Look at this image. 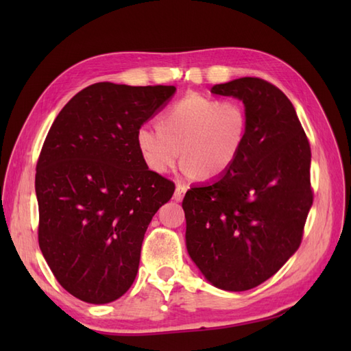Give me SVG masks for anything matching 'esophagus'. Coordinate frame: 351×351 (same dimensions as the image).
<instances>
[{"label":"esophagus","mask_w":351,"mask_h":351,"mask_svg":"<svg viewBox=\"0 0 351 351\" xmlns=\"http://www.w3.org/2000/svg\"><path fill=\"white\" fill-rule=\"evenodd\" d=\"M187 189L189 187L186 184H177L176 186V192H174V200L182 202L184 195H186V192H187Z\"/></svg>","instance_id":"34e87169"}]
</instances>
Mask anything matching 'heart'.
<instances>
[{"mask_svg":"<svg viewBox=\"0 0 351 351\" xmlns=\"http://www.w3.org/2000/svg\"><path fill=\"white\" fill-rule=\"evenodd\" d=\"M158 121L159 127H137L134 141L143 162L159 174L174 168L182 151L184 174L221 177L246 145L247 114L237 101L192 92L169 105Z\"/></svg>","mask_w":351,"mask_h":351,"instance_id":"b5f03b06","label":"heart"}]
</instances>
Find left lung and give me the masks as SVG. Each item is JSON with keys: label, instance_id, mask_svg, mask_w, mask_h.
I'll return each mask as SVG.
<instances>
[{"label": "left lung", "instance_id": "left-lung-1", "mask_svg": "<svg viewBox=\"0 0 351 351\" xmlns=\"http://www.w3.org/2000/svg\"><path fill=\"white\" fill-rule=\"evenodd\" d=\"M210 92L243 101L247 137L224 176L186 193V244L209 282L246 291L300 246L313 204L311 145L293 104L272 83L241 77Z\"/></svg>", "mask_w": 351, "mask_h": 351}]
</instances>
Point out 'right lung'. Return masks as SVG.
Masks as SVG:
<instances>
[{
    "mask_svg": "<svg viewBox=\"0 0 351 351\" xmlns=\"http://www.w3.org/2000/svg\"><path fill=\"white\" fill-rule=\"evenodd\" d=\"M174 86L90 84L66 104L42 145L35 189L42 254L62 289L104 304L130 289L142 241L176 186L151 171L136 130Z\"/></svg>",
    "mask_w": 351,
    "mask_h": 351,
    "instance_id": "obj_1",
    "label": "right lung"
}]
</instances>
